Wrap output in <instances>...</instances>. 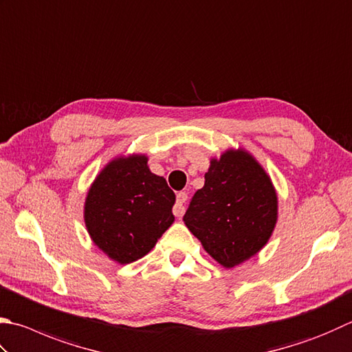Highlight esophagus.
<instances>
[{
	"label": "esophagus",
	"mask_w": 352,
	"mask_h": 352,
	"mask_svg": "<svg viewBox=\"0 0 352 352\" xmlns=\"http://www.w3.org/2000/svg\"><path fill=\"white\" fill-rule=\"evenodd\" d=\"M187 199H188V195L185 193V191H181V193H177L176 204H175V207H173L175 216H177V217H182L184 216V213H185V202H187Z\"/></svg>",
	"instance_id": "esophagus-1"
}]
</instances>
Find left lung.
Returning a JSON list of instances; mask_svg holds the SVG:
<instances>
[{
  "label": "left lung",
  "instance_id": "8db88e82",
  "mask_svg": "<svg viewBox=\"0 0 352 352\" xmlns=\"http://www.w3.org/2000/svg\"><path fill=\"white\" fill-rule=\"evenodd\" d=\"M277 221L273 184L247 151L213 159L205 184L191 197L184 222L207 253L233 268L261 251Z\"/></svg>",
  "mask_w": 352,
  "mask_h": 352
}]
</instances>
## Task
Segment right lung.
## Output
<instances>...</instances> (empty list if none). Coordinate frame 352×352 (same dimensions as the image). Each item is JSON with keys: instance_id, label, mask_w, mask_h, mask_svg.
Returning a JSON list of instances; mask_svg holds the SVG:
<instances>
[{"instance_id": "1", "label": "right lung", "mask_w": 352, "mask_h": 352, "mask_svg": "<svg viewBox=\"0 0 352 352\" xmlns=\"http://www.w3.org/2000/svg\"><path fill=\"white\" fill-rule=\"evenodd\" d=\"M175 201L167 181L148 170L147 157H118L89 190L85 227L110 258L119 263L135 262L173 223Z\"/></svg>"}]
</instances>
